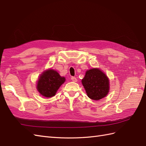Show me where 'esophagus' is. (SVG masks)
Instances as JSON below:
<instances>
[{"instance_id":"obj_1","label":"esophagus","mask_w":146,"mask_h":146,"mask_svg":"<svg viewBox=\"0 0 146 146\" xmlns=\"http://www.w3.org/2000/svg\"><path fill=\"white\" fill-rule=\"evenodd\" d=\"M71 80H72V81L74 82H77V79H76V77H71Z\"/></svg>"}]
</instances>
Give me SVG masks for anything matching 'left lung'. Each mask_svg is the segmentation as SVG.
<instances>
[{
	"instance_id": "obj_1",
	"label": "left lung",
	"mask_w": 146,
	"mask_h": 146,
	"mask_svg": "<svg viewBox=\"0 0 146 146\" xmlns=\"http://www.w3.org/2000/svg\"><path fill=\"white\" fill-rule=\"evenodd\" d=\"M82 84L87 95L92 100H99L109 93L110 80L107 76L98 68L87 70Z\"/></svg>"
}]
</instances>
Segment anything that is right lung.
Segmentation results:
<instances>
[{"instance_id":"right-lung-1","label":"right lung","mask_w":146,"mask_h":146,"mask_svg":"<svg viewBox=\"0 0 146 146\" xmlns=\"http://www.w3.org/2000/svg\"><path fill=\"white\" fill-rule=\"evenodd\" d=\"M65 80V77H61L56 70L51 69L46 70L38 77L37 90L43 97H52Z\"/></svg>"}]
</instances>
